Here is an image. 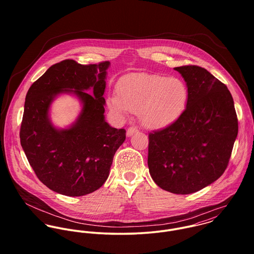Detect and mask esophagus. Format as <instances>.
I'll list each match as a JSON object with an SVG mask.
<instances>
[{
  "label": "esophagus",
  "instance_id": "obj_1",
  "mask_svg": "<svg viewBox=\"0 0 254 254\" xmlns=\"http://www.w3.org/2000/svg\"><path fill=\"white\" fill-rule=\"evenodd\" d=\"M136 132H138V128L137 127H129L128 130H127V136L130 137V136H132Z\"/></svg>",
  "mask_w": 254,
  "mask_h": 254
}]
</instances>
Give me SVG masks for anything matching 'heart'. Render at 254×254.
<instances>
[{"label": "heart", "mask_w": 254, "mask_h": 254, "mask_svg": "<svg viewBox=\"0 0 254 254\" xmlns=\"http://www.w3.org/2000/svg\"><path fill=\"white\" fill-rule=\"evenodd\" d=\"M118 94L110 100L111 109L121 114L140 111L146 126L163 127L176 120L187 106L189 91L177 77L140 74L123 79Z\"/></svg>", "instance_id": "obj_1"}]
</instances>
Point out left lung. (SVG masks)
<instances>
[{"label": "left lung", "instance_id": "8db88e82", "mask_svg": "<svg viewBox=\"0 0 254 254\" xmlns=\"http://www.w3.org/2000/svg\"><path fill=\"white\" fill-rule=\"evenodd\" d=\"M175 70L187 82V107L174 122L148 134L147 165L158 187L188 194L225 172L239 125L233 97L224 83L197 65Z\"/></svg>", "mask_w": 254, "mask_h": 254}]
</instances>
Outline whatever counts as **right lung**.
<instances>
[{
  "mask_svg": "<svg viewBox=\"0 0 254 254\" xmlns=\"http://www.w3.org/2000/svg\"><path fill=\"white\" fill-rule=\"evenodd\" d=\"M109 62L80 64L64 60L52 65L29 88L20 126V144L38 179L50 190L81 196L100 189L113 156L126 139L125 129L105 121L106 76ZM93 88L94 96L84 92ZM72 91L83 103L76 123L58 130L48 120L53 98Z\"/></svg>",
  "mask_w": 254,
  "mask_h": 254,
  "instance_id": "1",
  "label": "right lung"
}]
</instances>
